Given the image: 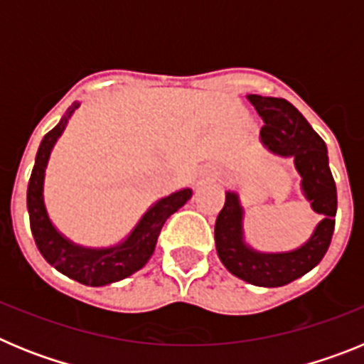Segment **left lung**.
Segmentation results:
<instances>
[{"instance_id":"obj_1","label":"left lung","mask_w":364,"mask_h":364,"mask_svg":"<svg viewBox=\"0 0 364 364\" xmlns=\"http://www.w3.org/2000/svg\"><path fill=\"white\" fill-rule=\"evenodd\" d=\"M264 120L260 140L272 153L291 156L301 175V188L315 213L323 215L308 242L294 252L260 253L244 242L242 205L239 195L226 193L224 208L215 222V246L218 259L235 277L255 286H284L319 264L332 242L337 213V189L328 166L323 138L311 129L306 118L284 98L247 95Z\"/></svg>"}]
</instances>
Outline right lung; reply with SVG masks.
Returning a JSON list of instances; mask_svg holds the SVG:
<instances>
[{"label":"right lung","instance_id":"right-lung-1","mask_svg":"<svg viewBox=\"0 0 364 364\" xmlns=\"http://www.w3.org/2000/svg\"><path fill=\"white\" fill-rule=\"evenodd\" d=\"M78 107L80 104H73V107H69L60 124L45 134L41 140L40 147H38L36 162L32 167L31 180H28L27 210L34 242L50 266L85 286H105L129 277L146 266V262L153 255L164 222L191 198V189H180L151 205L147 213L140 218L136 228L131 231L129 237L118 246L91 250V247L78 246L65 239L53 226L47 210H45L43 178L50 151L65 129L74 109Z\"/></svg>","mask_w":364,"mask_h":364}]
</instances>
